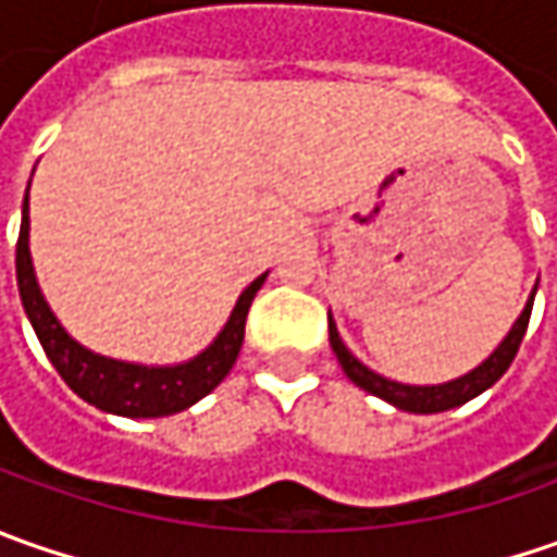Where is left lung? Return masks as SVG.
<instances>
[{
	"mask_svg": "<svg viewBox=\"0 0 557 557\" xmlns=\"http://www.w3.org/2000/svg\"><path fill=\"white\" fill-rule=\"evenodd\" d=\"M533 294H536V288H533ZM530 310H533V297L527 300L524 312H521V319L515 322V329L508 332V337L496 347V354L490 356L483 366H478L474 372H468L465 377H456V381H449V384H434V387L396 384V381H387V377L374 374L372 369H366V366L344 347V341H341V334L334 329L332 319H329V341H332V350L334 356H337V362H341V369L347 372V377L354 381L356 387H362V391H369V394L394 403L396 409H403V412L431 416V412H446V409H453V406H461V403L474 399V396L483 394L486 387H493V384L508 372L511 359L518 356V347H521V341H524L527 325H530Z\"/></svg>",
	"mask_w": 557,
	"mask_h": 557,
	"instance_id": "8db88e82",
	"label": "left lung"
}]
</instances>
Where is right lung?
I'll use <instances>...</instances> for the list:
<instances>
[{
    "label": "right lung",
    "instance_id": "obj_1",
    "mask_svg": "<svg viewBox=\"0 0 557 557\" xmlns=\"http://www.w3.org/2000/svg\"><path fill=\"white\" fill-rule=\"evenodd\" d=\"M27 232H30V216H27V198H24V220H21V235H17V257H14L21 304L30 315L33 332L39 337L54 372L61 374L64 384L89 406L126 418L173 416L210 394L235 366L238 350L245 344L247 310L267 275H260L247 285L232 310V319L225 322L220 337L201 356H195L191 362H183V366H170V369H145V366L117 362V359L92 354V350L79 347L74 337L58 325L49 304L39 294L36 275H33Z\"/></svg>",
    "mask_w": 557,
    "mask_h": 557
}]
</instances>
